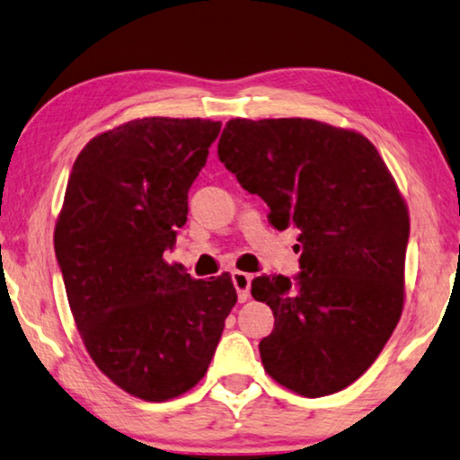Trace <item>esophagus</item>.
<instances>
[{"label":"esophagus","instance_id":"obj_1","mask_svg":"<svg viewBox=\"0 0 460 460\" xmlns=\"http://www.w3.org/2000/svg\"><path fill=\"white\" fill-rule=\"evenodd\" d=\"M251 274H244V271H232V284H234V288L238 292V301L244 303L249 301L251 296Z\"/></svg>","mask_w":460,"mask_h":460}]
</instances>
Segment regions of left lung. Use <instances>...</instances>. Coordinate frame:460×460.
<instances>
[{
  "instance_id": "obj_1",
  "label": "left lung",
  "mask_w": 460,
  "mask_h": 460,
  "mask_svg": "<svg viewBox=\"0 0 460 460\" xmlns=\"http://www.w3.org/2000/svg\"><path fill=\"white\" fill-rule=\"evenodd\" d=\"M217 155L270 208L278 230L296 228L301 274L259 276L255 301L274 311L259 342L278 384L317 398L371 367L401 319L409 209L361 132L307 118H234Z\"/></svg>"
}]
</instances>
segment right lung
<instances>
[{
  "label": "right lung",
  "mask_w": 460,
  "mask_h": 460,
  "mask_svg": "<svg viewBox=\"0 0 460 460\" xmlns=\"http://www.w3.org/2000/svg\"><path fill=\"white\" fill-rule=\"evenodd\" d=\"M222 124L143 118L105 130L72 165L53 244L78 334L118 388L164 402L199 384L236 305L228 274L195 279L164 252Z\"/></svg>",
  "instance_id": "right-lung-1"
}]
</instances>
